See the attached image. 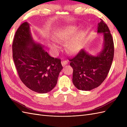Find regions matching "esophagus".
<instances>
[{
    "label": "esophagus",
    "mask_w": 127,
    "mask_h": 127,
    "mask_svg": "<svg viewBox=\"0 0 127 127\" xmlns=\"http://www.w3.org/2000/svg\"><path fill=\"white\" fill-rule=\"evenodd\" d=\"M61 63L62 64V65L64 66V65H66V64H68V62L66 61H62V62H61Z\"/></svg>",
    "instance_id": "esophagus-1"
}]
</instances>
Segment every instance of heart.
<instances>
[{
	"mask_svg": "<svg viewBox=\"0 0 127 127\" xmlns=\"http://www.w3.org/2000/svg\"><path fill=\"white\" fill-rule=\"evenodd\" d=\"M76 27L74 26L69 27L58 31L56 33V38L59 41H66L69 40L76 33ZM83 39V34L81 32L77 33L73 38L67 44V49L71 53H74L79 49L81 43ZM51 47L57 48V46L52 44Z\"/></svg>",
	"mask_w": 127,
	"mask_h": 127,
	"instance_id": "b5f03b06",
	"label": "heart"
}]
</instances>
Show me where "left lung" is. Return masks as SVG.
I'll use <instances>...</instances> for the list:
<instances>
[{
	"instance_id": "left-lung-1",
	"label": "left lung",
	"mask_w": 127,
	"mask_h": 127,
	"mask_svg": "<svg viewBox=\"0 0 127 127\" xmlns=\"http://www.w3.org/2000/svg\"><path fill=\"white\" fill-rule=\"evenodd\" d=\"M98 33H103L104 48L98 55H89L81 50L73 57L69 58L73 68L72 82L77 89L90 91L98 87L103 82L111 68L114 56L112 36L104 21L100 18Z\"/></svg>"
}]
</instances>
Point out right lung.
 <instances>
[{
    "mask_svg": "<svg viewBox=\"0 0 127 127\" xmlns=\"http://www.w3.org/2000/svg\"><path fill=\"white\" fill-rule=\"evenodd\" d=\"M12 57L19 77L30 90L46 93L55 87L63 69L61 59L51 57L34 42L27 22L21 24L16 32Z\"/></svg>",
    "mask_w": 127,
    "mask_h": 127,
    "instance_id": "1",
    "label": "right lung"
}]
</instances>
